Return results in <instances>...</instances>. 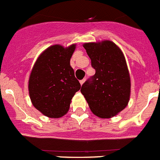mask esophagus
<instances>
[{
    "instance_id": "34e87169",
    "label": "esophagus",
    "mask_w": 160,
    "mask_h": 160,
    "mask_svg": "<svg viewBox=\"0 0 160 160\" xmlns=\"http://www.w3.org/2000/svg\"><path fill=\"white\" fill-rule=\"evenodd\" d=\"M85 81H86V79H82V80H81V81H80V84L82 85L83 83L85 82Z\"/></svg>"
}]
</instances>
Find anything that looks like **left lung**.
<instances>
[{
  "label": "left lung",
  "instance_id": "8db88e82",
  "mask_svg": "<svg viewBox=\"0 0 160 160\" xmlns=\"http://www.w3.org/2000/svg\"><path fill=\"white\" fill-rule=\"evenodd\" d=\"M95 74L82 86L90 111L101 118L115 116L128 106L131 78L123 53L111 41L83 44Z\"/></svg>",
  "mask_w": 160,
  "mask_h": 160
}]
</instances>
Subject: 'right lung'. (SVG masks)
<instances>
[{
    "mask_svg": "<svg viewBox=\"0 0 160 160\" xmlns=\"http://www.w3.org/2000/svg\"><path fill=\"white\" fill-rule=\"evenodd\" d=\"M76 44L53 45L45 49L32 66L29 94L33 107L45 116L58 118L70 109L72 98L81 88L70 66Z\"/></svg>",
    "mask_w": 160,
    "mask_h": 160,
    "instance_id": "right-lung-1",
    "label": "right lung"
}]
</instances>
